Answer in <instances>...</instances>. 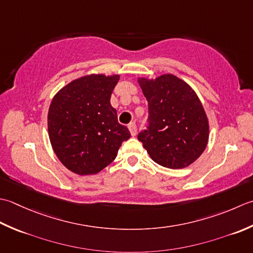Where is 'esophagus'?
<instances>
[{"instance_id":"esophagus-1","label":"esophagus","mask_w":253,"mask_h":253,"mask_svg":"<svg viewBox=\"0 0 253 253\" xmlns=\"http://www.w3.org/2000/svg\"><path fill=\"white\" fill-rule=\"evenodd\" d=\"M127 127H128V130H130L131 135L132 136L135 135V134H136V125H135V122H131L130 125L127 126Z\"/></svg>"}]
</instances>
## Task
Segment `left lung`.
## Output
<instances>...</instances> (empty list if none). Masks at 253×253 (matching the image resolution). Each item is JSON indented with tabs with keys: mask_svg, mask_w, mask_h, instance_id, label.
I'll return each mask as SVG.
<instances>
[{
	"mask_svg": "<svg viewBox=\"0 0 253 253\" xmlns=\"http://www.w3.org/2000/svg\"><path fill=\"white\" fill-rule=\"evenodd\" d=\"M148 102L145 130L138 133L149 156L161 166L181 169L201 156L208 145L209 121L194 90L172 74L138 79Z\"/></svg>",
	"mask_w": 253,
	"mask_h": 253,
	"instance_id": "1",
	"label": "left lung"
}]
</instances>
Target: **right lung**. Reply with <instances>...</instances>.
I'll list each match as a JSON object with an SVG mask.
<instances>
[{
	"mask_svg": "<svg viewBox=\"0 0 253 253\" xmlns=\"http://www.w3.org/2000/svg\"><path fill=\"white\" fill-rule=\"evenodd\" d=\"M119 75L91 74L77 79L56 94L49 108L48 131L55 155L81 176L95 174L116 158L131 136L110 105Z\"/></svg>",
	"mask_w": 253,
	"mask_h": 253,
	"instance_id": "obj_1",
	"label": "right lung"
}]
</instances>
